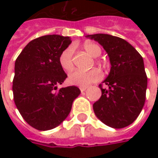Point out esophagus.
Here are the masks:
<instances>
[{
    "label": "esophagus",
    "instance_id": "obj_1",
    "mask_svg": "<svg viewBox=\"0 0 158 158\" xmlns=\"http://www.w3.org/2000/svg\"><path fill=\"white\" fill-rule=\"evenodd\" d=\"M80 89H81V91H82V92H84V91L87 89V87H81V88H80Z\"/></svg>",
    "mask_w": 158,
    "mask_h": 158
}]
</instances>
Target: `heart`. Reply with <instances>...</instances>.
Instances as JSON below:
<instances>
[{
    "label": "heart",
    "instance_id": "1",
    "mask_svg": "<svg viewBox=\"0 0 158 158\" xmlns=\"http://www.w3.org/2000/svg\"><path fill=\"white\" fill-rule=\"evenodd\" d=\"M82 49L92 57H98L101 54L100 46L93 42L87 41L82 45ZM73 54L74 49L72 46H68L60 52L59 56V63L62 69L65 71H70L74 67L73 62ZM102 77L100 70L98 69H92L88 71L75 70L71 72L69 76V82L72 85L85 87L90 83L99 81Z\"/></svg>",
    "mask_w": 158,
    "mask_h": 158
}]
</instances>
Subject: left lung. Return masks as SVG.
I'll return each instance as SVG.
<instances>
[{
	"label": "left lung",
	"instance_id": "1",
	"mask_svg": "<svg viewBox=\"0 0 158 158\" xmlns=\"http://www.w3.org/2000/svg\"><path fill=\"white\" fill-rule=\"evenodd\" d=\"M87 37L104 47L111 62L110 74L99 84L102 95L93 104L95 114L103 123L113 128L132 124L143 110L148 78L142 55L126 40L108 34Z\"/></svg>",
	"mask_w": 158,
	"mask_h": 158
}]
</instances>
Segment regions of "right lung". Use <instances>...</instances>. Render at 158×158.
I'll return each instance as SVG.
<instances>
[{
    "instance_id": "right-lung-1",
    "label": "right lung",
    "mask_w": 158,
    "mask_h": 158,
    "mask_svg": "<svg viewBox=\"0 0 158 158\" xmlns=\"http://www.w3.org/2000/svg\"><path fill=\"white\" fill-rule=\"evenodd\" d=\"M71 42L69 37L42 36L31 40L15 60L12 86L15 106L38 130H50L60 124L81 93L76 86L57 89L68 77L59 56Z\"/></svg>"
}]
</instances>
